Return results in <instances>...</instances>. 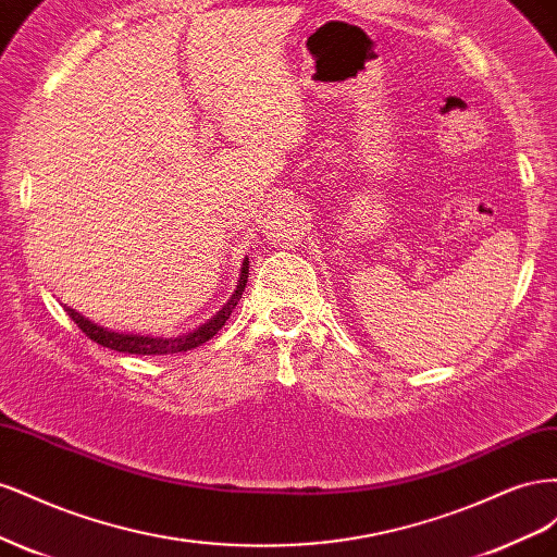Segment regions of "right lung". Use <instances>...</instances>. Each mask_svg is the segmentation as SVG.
I'll return each mask as SVG.
<instances>
[{"instance_id": "right-lung-1", "label": "right lung", "mask_w": 557, "mask_h": 557, "mask_svg": "<svg viewBox=\"0 0 557 557\" xmlns=\"http://www.w3.org/2000/svg\"><path fill=\"white\" fill-rule=\"evenodd\" d=\"M246 281H248V258L242 262V274H239L237 290L232 293V297L225 301L223 309L218 311L215 315H211L205 325H199L197 330L178 334V336L115 332V330H109L104 325L95 323V320L86 318V315L78 313L72 307L64 305V311L70 313V318L74 320V323L83 332H86V336H90L92 342H97L99 346L117 350V352H132V356H174V352H185V350H193V348H197L201 344H207L211 336L218 334V330L225 325V320L230 318L234 307H237V301L242 299V295L246 290Z\"/></svg>"}]
</instances>
